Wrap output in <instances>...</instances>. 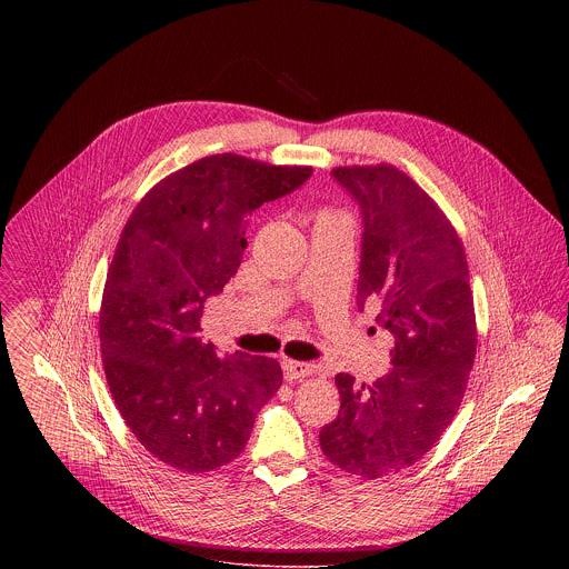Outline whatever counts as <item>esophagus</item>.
<instances>
[{
  "label": "esophagus",
  "mask_w": 569,
  "mask_h": 569,
  "mask_svg": "<svg viewBox=\"0 0 569 569\" xmlns=\"http://www.w3.org/2000/svg\"><path fill=\"white\" fill-rule=\"evenodd\" d=\"M281 367H283V376H286L288 381L307 378V376L313 373V365H309V362H298V360H288V358L281 362Z\"/></svg>",
  "instance_id": "1"
}]
</instances>
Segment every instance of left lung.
<instances>
[{
	"label": "left lung",
	"instance_id": "8db88e82",
	"mask_svg": "<svg viewBox=\"0 0 569 569\" xmlns=\"http://www.w3.org/2000/svg\"><path fill=\"white\" fill-rule=\"evenodd\" d=\"M330 174L362 217L358 307L378 309L395 348L371 386L335 378L341 409L320 446L343 471L376 480L422 459L452 422L476 358L473 297L457 230L406 172L381 163Z\"/></svg>",
	"mask_w": 569,
	"mask_h": 569
}]
</instances>
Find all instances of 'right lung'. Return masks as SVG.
<instances>
[{
  "label": "right lung",
  "mask_w": 569,
  "mask_h": 569,
  "mask_svg": "<svg viewBox=\"0 0 569 569\" xmlns=\"http://www.w3.org/2000/svg\"><path fill=\"white\" fill-rule=\"evenodd\" d=\"M311 172L202 158L149 191L121 232L100 311L104 373L136 439L174 469L202 473L237 459L281 386L272 358L217 356L200 320L241 267L251 213Z\"/></svg>",
  "instance_id": "right-lung-1"
}]
</instances>
